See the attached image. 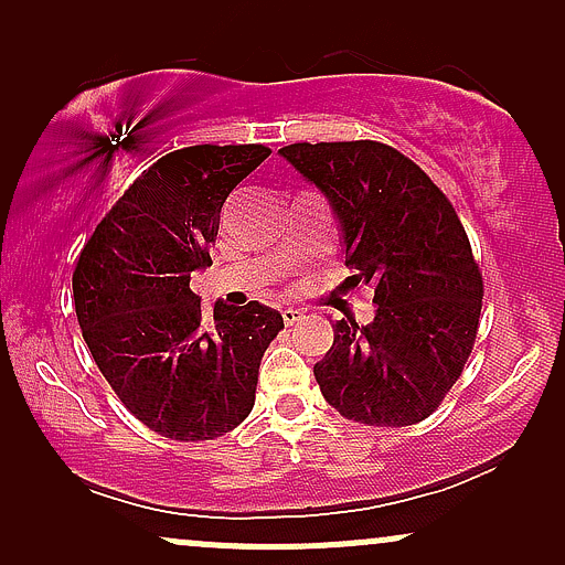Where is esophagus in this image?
<instances>
[{
  "mask_svg": "<svg viewBox=\"0 0 565 565\" xmlns=\"http://www.w3.org/2000/svg\"><path fill=\"white\" fill-rule=\"evenodd\" d=\"M284 323H287V327H295V323H300L302 319H305V313L300 308H284Z\"/></svg>",
  "mask_w": 565,
  "mask_h": 565,
  "instance_id": "1",
  "label": "esophagus"
}]
</instances>
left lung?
Wrapping results in <instances>:
<instances>
[{
  "mask_svg": "<svg viewBox=\"0 0 565 565\" xmlns=\"http://www.w3.org/2000/svg\"><path fill=\"white\" fill-rule=\"evenodd\" d=\"M278 153L329 199L353 268L342 287H369L377 305L366 327H332V348L313 366L323 398L353 423H423L462 374L483 302L451 201L377 140L295 142Z\"/></svg>",
  "mask_w": 565,
  "mask_h": 565,
  "instance_id": "8db88e82",
  "label": "left lung"
}]
</instances>
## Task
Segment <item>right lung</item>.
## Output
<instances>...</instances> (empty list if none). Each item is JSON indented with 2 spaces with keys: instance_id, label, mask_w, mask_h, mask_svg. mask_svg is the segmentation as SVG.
<instances>
[{
  "instance_id": "add662e5",
  "label": "right lung",
  "mask_w": 565,
  "mask_h": 565,
  "mask_svg": "<svg viewBox=\"0 0 565 565\" xmlns=\"http://www.w3.org/2000/svg\"><path fill=\"white\" fill-rule=\"evenodd\" d=\"M270 157L257 146L167 153L127 188L84 244L74 305L97 369L142 425L172 440H212L255 406L257 372L281 313L257 300L201 316L191 276L228 193Z\"/></svg>"
}]
</instances>
